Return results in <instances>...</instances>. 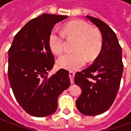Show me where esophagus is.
I'll return each instance as SVG.
<instances>
[{
  "label": "esophagus",
  "instance_id": "1",
  "mask_svg": "<svg viewBox=\"0 0 131 131\" xmlns=\"http://www.w3.org/2000/svg\"><path fill=\"white\" fill-rule=\"evenodd\" d=\"M74 76H75V73L73 71H70L69 72V78L71 80V83H73V78H74Z\"/></svg>",
  "mask_w": 131,
  "mask_h": 131
}]
</instances>
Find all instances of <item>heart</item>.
<instances>
[{
	"label": "heart",
	"instance_id": "1",
	"mask_svg": "<svg viewBox=\"0 0 131 131\" xmlns=\"http://www.w3.org/2000/svg\"><path fill=\"white\" fill-rule=\"evenodd\" d=\"M65 36L75 39L73 53H66L57 60L58 68L77 71L85 65L86 61L95 60L102 48V37L98 30L84 20H73L65 25L63 33L52 30L49 36V46L52 52L59 55L63 52Z\"/></svg>",
	"mask_w": 131,
	"mask_h": 131
}]
</instances>
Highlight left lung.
<instances>
[{"mask_svg":"<svg viewBox=\"0 0 131 131\" xmlns=\"http://www.w3.org/2000/svg\"><path fill=\"white\" fill-rule=\"evenodd\" d=\"M86 17L100 30L102 48L93 65L75 75L74 82L82 90L76 106L84 115L95 116L107 111L117 96L123 72V52L112 28L98 19Z\"/></svg>","mask_w":131,"mask_h":131,"instance_id":"1","label":"left lung"}]
</instances>
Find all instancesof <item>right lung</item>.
I'll use <instances>...</instances> for the list:
<instances>
[{
	"instance_id": "add662e5",
	"label": "right lung",
	"mask_w": 131,
	"mask_h": 131,
	"mask_svg": "<svg viewBox=\"0 0 131 131\" xmlns=\"http://www.w3.org/2000/svg\"><path fill=\"white\" fill-rule=\"evenodd\" d=\"M67 18L43 14L29 21L16 34L8 50V76L14 95L22 108L34 117L55 112L58 96L70 86L66 70L48 77L54 64L49 36L55 24Z\"/></svg>"
}]
</instances>
